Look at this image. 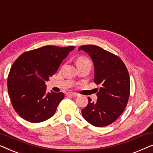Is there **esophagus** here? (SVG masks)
<instances>
[{
  "mask_svg": "<svg viewBox=\"0 0 153 153\" xmlns=\"http://www.w3.org/2000/svg\"><path fill=\"white\" fill-rule=\"evenodd\" d=\"M68 96H77L78 94L77 93H75V92H69V93H67Z\"/></svg>",
  "mask_w": 153,
  "mask_h": 153,
  "instance_id": "1",
  "label": "esophagus"
}]
</instances>
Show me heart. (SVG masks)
Wrapping results in <instances>:
<instances>
[{
	"instance_id": "1",
	"label": "heart",
	"mask_w": 153,
	"mask_h": 153,
	"mask_svg": "<svg viewBox=\"0 0 153 153\" xmlns=\"http://www.w3.org/2000/svg\"><path fill=\"white\" fill-rule=\"evenodd\" d=\"M89 61V59H87V58H86L85 57H79L77 58V64H79V63H82V62H88Z\"/></svg>"
}]
</instances>
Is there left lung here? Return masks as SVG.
<instances>
[{
    "label": "left lung",
    "mask_w": 153,
    "mask_h": 153,
    "mask_svg": "<svg viewBox=\"0 0 153 153\" xmlns=\"http://www.w3.org/2000/svg\"><path fill=\"white\" fill-rule=\"evenodd\" d=\"M89 55L94 64V82L100 85L97 101L89 102L82 115L96 127H105L115 121L128 104L130 91V76L120 58L95 45L78 48Z\"/></svg>",
    "instance_id": "left-lung-1"
}]
</instances>
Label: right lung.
I'll list each match as a JSON object with an SVG mask.
<instances>
[{"instance_id": "1", "label": "right lung", "mask_w": 153, "mask_h": 153, "mask_svg": "<svg viewBox=\"0 0 153 153\" xmlns=\"http://www.w3.org/2000/svg\"><path fill=\"white\" fill-rule=\"evenodd\" d=\"M75 46H45L21 54L15 60L7 78L13 107L23 119L40 123L52 117L64 98L62 92H46L49 80Z\"/></svg>"}]
</instances>
